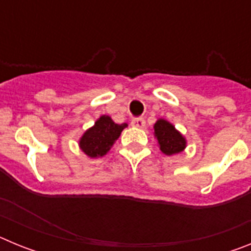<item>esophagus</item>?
<instances>
[{"instance_id":"34e87169","label":"esophagus","mask_w":251,"mask_h":251,"mask_svg":"<svg viewBox=\"0 0 251 251\" xmlns=\"http://www.w3.org/2000/svg\"><path fill=\"white\" fill-rule=\"evenodd\" d=\"M130 124H132L133 127H136V128H145L146 121L143 118H134L132 119Z\"/></svg>"}]
</instances>
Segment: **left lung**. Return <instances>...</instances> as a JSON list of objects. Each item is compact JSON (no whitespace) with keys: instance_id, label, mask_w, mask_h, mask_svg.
Returning a JSON list of instances; mask_svg holds the SVG:
<instances>
[{"instance_id":"8db88e82","label":"left lung","mask_w":251,"mask_h":251,"mask_svg":"<svg viewBox=\"0 0 251 251\" xmlns=\"http://www.w3.org/2000/svg\"><path fill=\"white\" fill-rule=\"evenodd\" d=\"M153 136L157 139L161 152L165 153L166 156L178 154L187 147L185 136L165 118L157 119L153 126Z\"/></svg>"}]
</instances>
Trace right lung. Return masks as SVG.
<instances>
[{"label":"right lung","mask_w":251,"mask_h":251,"mask_svg":"<svg viewBox=\"0 0 251 251\" xmlns=\"http://www.w3.org/2000/svg\"><path fill=\"white\" fill-rule=\"evenodd\" d=\"M127 127V123L117 124L109 115H100L94 126L88 128L79 138V148L89 158L105 156L119 138L122 130Z\"/></svg>","instance_id":"1"}]
</instances>
